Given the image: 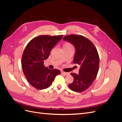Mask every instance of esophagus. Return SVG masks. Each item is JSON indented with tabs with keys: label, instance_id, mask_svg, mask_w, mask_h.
Instances as JSON below:
<instances>
[{
	"label": "esophagus",
	"instance_id": "obj_1",
	"mask_svg": "<svg viewBox=\"0 0 122 122\" xmlns=\"http://www.w3.org/2000/svg\"><path fill=\"white\" fill-rule=\"evenodd\" d=\"M61 74H62L65 75H69V73L65 72H64V71H61Z\"/></svg>",
	"mask_w": 122,
	"mask_h": 122
}]
</instances>
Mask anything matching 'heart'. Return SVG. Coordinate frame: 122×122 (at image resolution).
<instances>
[{"instance_id":"b5f03b06","label":"heart","mask_w":122,"mask_h":122,"mask_svg":"<svg viewBox=\"0 0 122 122\" xmlns=\"http://www.w3.org/2000/svg\"><path fill=\"white\" fill-rule=\"evenodd\" d=\"M63 48H73V46L71 44L67 42L64 45Z\"/></svg>"}]
</instances>
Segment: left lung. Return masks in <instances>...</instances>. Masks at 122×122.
<instances>
[{
	"instance_id": "8db88e82",
	"label": "left lung",
	"mask_w": 122,
	"mask_h": 122,
	"mask_svg": "<svg viewBox=\"0 0 122 122\" xmlns=\"http://www.w3.org/2000/svg\"><path fill=\"white\" fill-rule=\"evenodd\" d=\"M63 40L74 46V63L80 66L79 74L71 73L74 81L69 87L74 92H82L91 86L97 77L100 61L98 51L94 44L82 36L68 35Z\"/></svg>"
}]
</instances>
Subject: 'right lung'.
<instances>
[{"mask_svg": "<svg viewBox=\"0 0 122 122\" xmlns=\"http://www.w3.org/2000/svg\"><path fill=\"white\" fill-rule=\"evenodd\" d=\"M62 35L39 36L26 46L22 57L23 72L28 82L38 90L49 87L55 77L60 74L57 69L50 70L44 65L50 51L62 39Z\"/></svg>", "mask_w": 122, "mask_h": 122, "instance_id": "obj_1", "label": "right lung"}]
</instances>
